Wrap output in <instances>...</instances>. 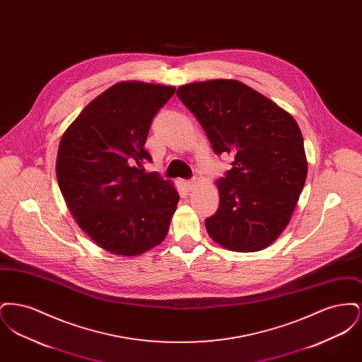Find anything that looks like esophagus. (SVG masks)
<instances>
[{"label": "esophagus", "instance_id": "1", "mask_svg": "<svg viewBox=\"0 0 362 362\" xmlns=\"http://www.w3.org/2000/svg\"><path fill=\"white\" fill-rule=\"evenodd\" d=\"M183 186L186 189H192V187L195 186V182L194 180H183Z\"/></svg>", "mask_w": 362, "mask_h": 362}]
</instances>
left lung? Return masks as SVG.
Segmentation results:
<instances>
[{"mask_svg":"<svg viewBox=\"0 0 362 362\" xmlns=\"http://www.w3.org/2000/svg\"><path fill=\"white\" fill-rule=\"evenodd\" d=\"M217 155L233 157L216 186L220 206L209 236L236 252H255L279 238L292 218L308 173L301 130L292 115L238 80L179 86Z\"/></svg>","mask_w":362,"mask_h":362,"instance_id":"8db88e82","label":"left lung"}]
</instances>
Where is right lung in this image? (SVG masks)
<instances>
[{
  "instance_id": "add662e5",
  "label": "right lung",
  "mask_w": 362,
  "mask_h": 362,
  "mask_svg": "<svg viewBox=\"0 0 362 362\" xmlns=\"http://www.w3.org/2000/svg\"><path fill=\"white\" fill-rule=\"evenodd\" d=\"M175 86L121 81L95 98L61 138L57 180L74 221L104 251L138 257L165 239L179 194L144 171L152 119Z\"/></svg>"
}]
</instances>
